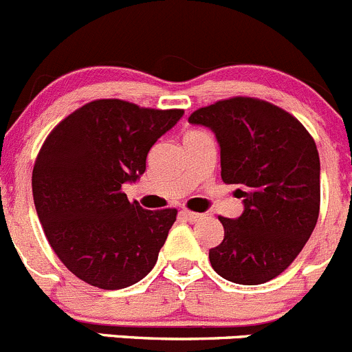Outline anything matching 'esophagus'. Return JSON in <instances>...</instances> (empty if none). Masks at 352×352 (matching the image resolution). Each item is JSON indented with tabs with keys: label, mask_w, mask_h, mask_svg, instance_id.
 I'll return each instance as SVG.
<instances>
[{
	"label": "esophagus",
	"mask_w": 352,
	"mask_h": 352,
	"mask_svg": "<svg viewBox=\"0 0 352 352\" xmlns=\"http://www.w3.org/2000/svg\"><path fill=\"white\" fill-rule=\"evenodd\" d=\"M182 217L184 219H186V221H189V222H196V221H199V219H201L203 217V213H196V212H189V210H182Z\"/></svg>",
	"instance_id": "obj_1"
}]
</instances>
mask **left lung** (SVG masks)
Here are the masks:
<instances>
[{
    "label": "left lung",
    "instance_id": "obj_1",
    "mask_svg": "<svg viewBox=\"0 0 352 352\" xmlns=\"http://www.w3.org/2000/svg\"><path fill=\"white\" fill-rule=\"evenodd\" d=\"M215 133L221 177L243 198L238 219L219 217L224 239L208 254L228 281L261 285L295 261L320 215V154L309 131L265 100L234 97L195 111Z\"/></svg>",
    "mask_w": 352,
    "mask_h": 352
}]
</instances>
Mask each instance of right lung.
<instances>
[{"label":"right lung","instance_id":"1","mask_svg":"<svg viewBox=\"0 0 352 352\" xmlns=\"http://www.w3.org/2000/svg\"><path fill=\"white\" fill-rule=\"evenodd\" d=\"M182 114L100 98L69 114L43 144L32 170L36 212L57 257L85 283L120 290L156 264L177 210H144L121 186L140 179L151 147Z\"/></svg>","mask_w":352,"mask_h":352}]
</instances>
